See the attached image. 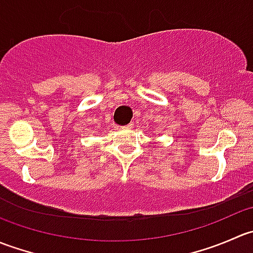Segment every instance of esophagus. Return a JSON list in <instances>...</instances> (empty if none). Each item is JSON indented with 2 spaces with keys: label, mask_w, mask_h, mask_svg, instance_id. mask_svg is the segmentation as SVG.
Returning <instances> with one entry per match:
<instances>
[{
  "label": "esophagus",
  "mask_w": 253,
  "mask_h": 253,
  "mask_svg": "<svg viewBox=\"0 0 253 253\" xmlns=\"http://www.w3.org/2000/svg\"><path fill=\"white\" fill-rule=\"evenodd\" d=\"M132 127H133V124H128V125H126V126H125V128H132Z\"/></svg>",
  "instance_id": "1"
}]
</instances>
